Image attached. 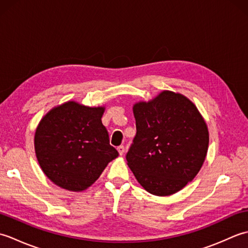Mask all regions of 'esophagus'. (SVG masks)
Wrapping results in <instances>:
<instances>
[{"instance_id":"obj_1","label":"esophagus","mask_w":248,"mask_h":248,"mask_svg":"<svg viewBox=\"0 0 248 248\" xmlns=\"http://www.w3.org/2000/svg\"><path fill=\"white\" fill-rule=\"evenodd\" d=\"M117 150H118V152H119V155H123L124 154V150H125V148H124V146H119V147H117Z\"/></svg>"}]
</instances>
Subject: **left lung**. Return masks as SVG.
<instances>
[{"mask_svg":"<svg viewBox=\"0 0 248 248\" xmlns=\"http://www.w3.org/2000/svg\"><path fill=\"white\" fill-rule=\"evenodd\" d=\"M136 135L125 159L147 192L168 196L196 177L209 146L207 124L181 93H160L133 105Z\"/></svg>","mask_w":248,"mask_h":248,"instance_id":"obj_1","label":"left lung"}]
</instances>
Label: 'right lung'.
Wrapping results in <instances>:
<instances>
[{
    "label": "right lung",
    "mask_w": 248,
    "mask_h": 248,
    "mask_svg": "<svg viewBox=\"0 0 248 248\" xmlns=\"http://www.w3.org/2000/svg\"><path fill=\"white\" fill-rule=\"evenodd\" d=\"M103 113L104 107L68 101L40 120L34 139L36 156L45 175L56 186L82 192L118 156L102 124Z\"/></svg>",
    "instance_id": "obj_1"
}]
</instances>
